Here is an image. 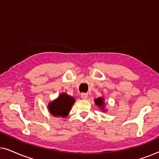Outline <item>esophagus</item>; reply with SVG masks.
I'll use <instances>...</instances> for the list:
<instances>
[{"instance_id":"esophagus-1","label":"esophagus","mask_w":159,"mask_h":159,"mask_svg":"<svg viewBox=\"0 0 159 159\" xmlns=\"http://www.w3.org/2000/svg\"><path fill=\"white\" fill-rule=\"evenodd\" d=\"M81 97H82V98H83V99H87L88 97V95L85 93H81Z\"/></svg>"}]
</instances>
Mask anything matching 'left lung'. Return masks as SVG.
<instances>
[{
	"mask_svg": "<svg viewBox=\"0 0 159 159\" xmlns=\"http://www.w3.org/2000/svg\"><path fill=\"white\" fill-rule=\"evenodd\" d=\"M95 103L101 108V110H103V111H106V109L104 108L105 107V103H104V98H98L95 99Z\"/></svg>",
	"mask_w": 159,
	"mask_h": 159,
	"instance_id": "left-lung-1",
	"label": "left lung"
}]
</instances>
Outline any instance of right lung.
Listing matches in <instances>:
<instances>
[{"label":"right lung","mask_w":159,"mask_h":159,"mask_svg":"<svg viewBox=\"0 0 159 159\" xmlns=\"http://www.w3.org/2000/svg\"><path fill=\"white\" fill-rule=\"evenodd\" d=\"M75 99L66 93H62L58 98L54 100L48 104L49 111L54 116L66 117L68 116Z\"/></svg>","instance_id":"right-lung-1"}]
</instances>
